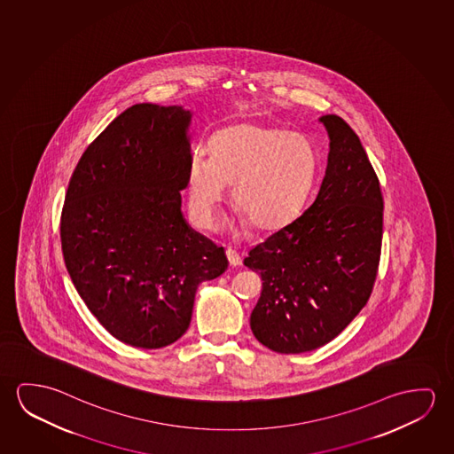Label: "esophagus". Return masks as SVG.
Returning <instances> with one entry per match:
<instances>
[{
	"mask_svg": "<svg viewBox=\"0 0 454 454\" xmlns=\"http://www.w3.org/2000/svg\"><path fill=\"white\" fill-rule=\"evenodd\" d=\"M226 258H228V261H230L231 265H236L240 264L242 262V258H240V254H239L236 250H232V248H226Z\"/></svg>",
	"mask_w": 454,
	"mask_h": 454,
	"instance_id": "1",
	"label": "esophagus"
}]
</instances>
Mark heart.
Returning <instances> with one entry per match:
<instances>
[{
    "instance_id": "obj_1",
    "label": "heart",
    "mask_w": 454,
    "mask_h": 454,
    "mask_svg": "<svg viewBox=\"0 0 454 454\" xmlns=\"http://www.w3.org/2000/svg\"><path fill=\"white\" fill-rule=\"evenodd\" d=\"M317 175V153L307 135L240 124L216 132L210 155L196 149L185 169L193 223L214 226L232 185L240 216L262 231L278 230L301 214Z\"/></svg>"
}]
</instances>
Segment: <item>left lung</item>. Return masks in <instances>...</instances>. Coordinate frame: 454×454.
<instances>
[{
	"instance_id": "1",
	"label": "left lung",
	"mask_w": 454,
	"mask_h": 454,
	"mask_svg": "<svg viewBox=\"0 0 454 454\" xmlns=\"http://www.w3.org/2000/svg\"><path fill=\"white\" fill-rule=\"evenodd\" d=\"M319 122L330 151L317 195L244 259L262 278L253 335L278 354L317 349L340 335L370 299L380 258L384 200L368 155L344 119Z\"/></svg>"
}]
</instances>
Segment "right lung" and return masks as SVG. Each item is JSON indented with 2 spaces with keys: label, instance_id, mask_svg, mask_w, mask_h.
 Instances as JSON below:
<instances>
[{
  "label": "right lung",
  "instance_id": "add662e5",
  "mask_svg": "<svg viewBox=\"0 0 454 454\" xmlns=\"http://www.w3.org/2000/svg\"><path fill=\"white\" fill-rule=\"evenodd\" d=\"M192 116L179 105L127 108L84 151L64 201L72 283L105 330L133 348L177 341L198 286L228 269L223 247L182 214Z\"/></svg>",
  "mask_w": 454,
  "mask_h": 454
}]
</instances>
